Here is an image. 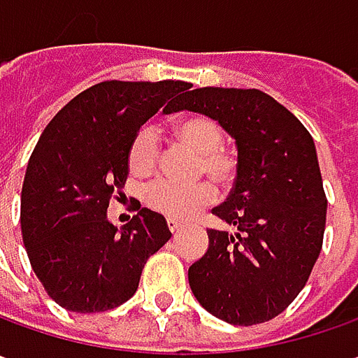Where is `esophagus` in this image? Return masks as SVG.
<instances>
[{"instance_id":"34e87169","label":"esophagus","mask_w":358,"mask_h":358,"mask_svg":"<svg viewBox=\"0 0 358 358\" xmlns=\"http://www.w3.org/2000/svg\"><path fill=\"white\" fill-rule=\"evenodd\" d=\"M166 226H168V229L172 231V234H174V231H178V229L182 228V224H180L178 220H174V217H168Z\"/></svg>"}]
</instances>
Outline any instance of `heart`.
Instances as JSON below:
<instances>
[{"mask_svg": "<svg viewBox=\"0 0 358 358\" xmlns=\"http://www.w3.org/2000/svg\"><path fill=\"white\" fill-rule=\"evenodd\" d=\"M174 136L184 146L198 152L196 174H208L220 188H229L240 172L238 152L224 146V130L208 117H188L174 124ZM129 168L136 176L152 174L162 158L158 132L142 127L130 141ZM216 200V188L208 180L180 184L174 180H156L144 190V202L150 210L174 220H188Z\"/></svg>", "mask_w": 358, "mask_h": 358, "instance_id": "1", "label": "heart"}]
</instances>
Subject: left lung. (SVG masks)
Segmentation results:
<instances>
[{"mask_svg":"<svg viewBox=\"0 0 358 358\" xmlns=\"http://www.w3.org/2000/svg\"><path fill=\"white\" fill-rule=\"evenodd\" d=\"M180 108L217 120L240 158L228 200L212 210L236 231L208 229V252L188 269L190 287L226 323H265L299 295L323 248L327 196L313 138L257 89H194Z\"/></svg>","mask_w":358,"mask_h":358,"instance_id":"1","label":"left lung"}]
</instances>
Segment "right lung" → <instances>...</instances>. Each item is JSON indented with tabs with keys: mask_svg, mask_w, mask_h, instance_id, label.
<instances>
[{
	"mask_svg": "<svg viewBox=\"0 0 358 358\" xmlns=\"http://www.w3.org/2000/svg\"><path fill=\"white\" fill-rule=\"evenodd\" d=\"M184 80H103L47 124L21 190V234L47 295L75 313L115 309L138 289L146 259L168 240L166 220L136 208L122 228L106 220L129 176V146Z\"/></svg>",
	"mask_w": 358,
	"mask_h": 358,
	"instance_id": "obj_1",
	"label": "right lung"
}]
</instances>
